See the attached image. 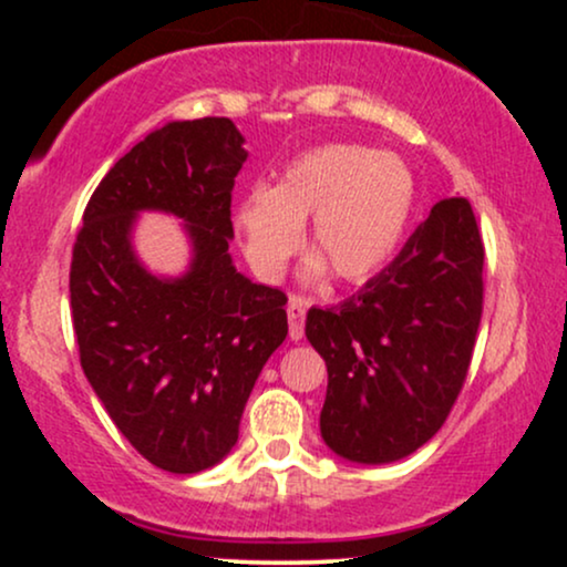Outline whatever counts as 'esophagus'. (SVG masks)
I'll use <instances>...</instances> for the list:
<instances>
[{
    "label": "esophagus",
    "instance_id": "esophagus-1",
    "mask_svg": "<svg viewBox=\"0 0 567 567\" xmlns=\"http://www.w3.org/2000/svg\"><path fill=\"white\" fill-rule=\"evenodd\" d=\"M306 309H309V301H306L303 296H290L288 320H290V338H292V341H301V338H303Z\"/></svg>",
    "mask_w": 567,
    "mask_h": 567
}]
</instances>
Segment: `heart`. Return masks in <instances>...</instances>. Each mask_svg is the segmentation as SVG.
<instances>
[{
  "instance_id": "1",
  "label": "heart",
  "mask_w": 567,
  "mask_h": 567,
  "mask_svg": "<svg viewBox=\"0 0 567 567\" xmlns=\"http://www.w3.org/2000/svg\"><path fill=\"white\" fill-rule=\"evenodd\" d=\"M410 207L413 178L400 159L324 143L298 154L271 188H252L237 205V226L252 266L277 277L311 220V256L341 282H362L392 258Z\"/></svg>"
}]
</instances>
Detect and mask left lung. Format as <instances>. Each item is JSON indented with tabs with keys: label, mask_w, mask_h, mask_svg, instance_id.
I'll return each instance as SVG.
<instances>
[{
	"label": "left lung",
	"mask_w": 567,
	"mask_h": 567,
	"mask_svg": "<svg viewBox=\"0 0 567 567\" xmlns=\"http://www.w3.org/2000/svg\"><path fill=\"white\" fill-rule=\"evenodd\" d=\"M483 266L470 199L447 197L357 296L309 309L306 338L328 365L320 429L330 451L389 464L440 432L470 373Z\"/></svg>",
	"instance_id": "8db88e82"
}]
</instances>
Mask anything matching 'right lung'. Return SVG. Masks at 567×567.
<instances>
[{
	"instance_id": "right-lung-1",
	"label": "right lung",
	"mask_w": 567,
	"mask_h": 567,
	"mask_svg": "<svg viewBox=\"0 0 567 567\" xmlns=\"http://www.w3.org/2000/svg\"><path fill=\"white\" fill-rule=\"evenodd\" d=\"M226 116L154 130L97 184L71 250V320L90 386L148 464L194 474L239 437L258 373L288 336V296L229 256L231 188L247 152ZM138 209L187 220L195 264L181 280L128 250Z\"/></svg>"
}]
</instances>
